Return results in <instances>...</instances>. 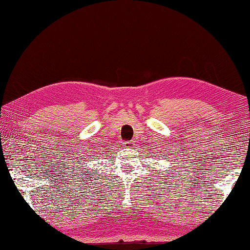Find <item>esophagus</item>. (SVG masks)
<instances>
[{
  "instance_id": "obj_1",
  "label": "esophagus",
  "mask_w": 250,
  "mask_h": 250,
  "mask_svg": "<svg viewBox=\"0 0 250 250\" xmlns=\"http://www.w3.org/2000/svg\"><path fill=\"white\" fill-rule=\"evenodd\" d=\"M134 146H135V143L133 140L124 141V144H123V147H125V148H134Z\"/></svg>"
}]
</instances>
